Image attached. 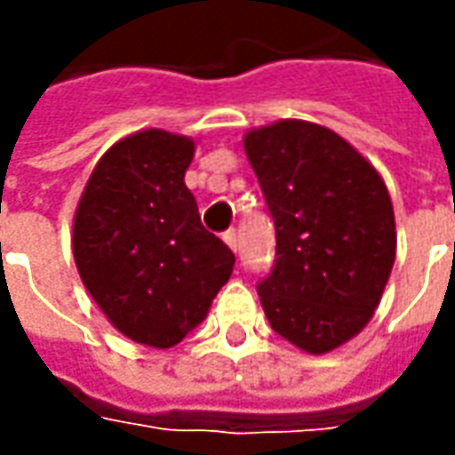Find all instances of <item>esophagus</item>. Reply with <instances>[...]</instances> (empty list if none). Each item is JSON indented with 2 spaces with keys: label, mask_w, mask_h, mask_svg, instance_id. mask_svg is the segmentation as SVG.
I'll return each instance as SVG.
<instances>
[{
  "label": "esophagus",
  "mask_w": 455,
  "mask_h": 455,
  "mask_svg": "<svg viewBox=\"0 0 455 455\" xmlns=\"http://www.w3.org/2000/svg\"><path fill=\"white\" fill-rule=\"evenodd\" d=\"M222 240L228 243V248H230L233 253H237V233L235 230H228V233L222 235Z\"/></svg>",
  "instance_id": "34e87169"
}]
</instances>
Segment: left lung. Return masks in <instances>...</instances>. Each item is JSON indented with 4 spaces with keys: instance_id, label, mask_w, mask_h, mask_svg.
Masks as SVG:
<instances>
[{
    "instance_id": "left-lung-1",
    "label": "left lung",
    "mask_w": 455,
    "mask_h": 455,
    "mask_svg": "<svg viewBox=\"0 0 455 455\" xmlns=\"http://www.w3.org/2000/svg\"><path fill=\"white\" fill-rule=\"evenodd\" d=\"M275 228V266L258 283L273 331L326 355L372 319L393 271L397 233L387 187L339 133L275 121L245 133Z\"/></svg>"
}]
</instances>
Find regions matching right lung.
Instances as JSON below:
<instances>
[{
	"mask_svg": "<svg viewBox=\"0 0 455 455\" xmlns=\"http://www.w3.org/2000/svg\"><path fill=\"white\" fill-rule=\"evenodd\" d=\"M195 141L147 129L98 159L73 220L80 281L129 339L169 349L204 322L235 255L184 184Z\"/></svg>",
	"mask_w": 455,
	"mask_h": 455,
	"instance_id": "obj_1",
	"label": "right lung"
}]
</instances>
